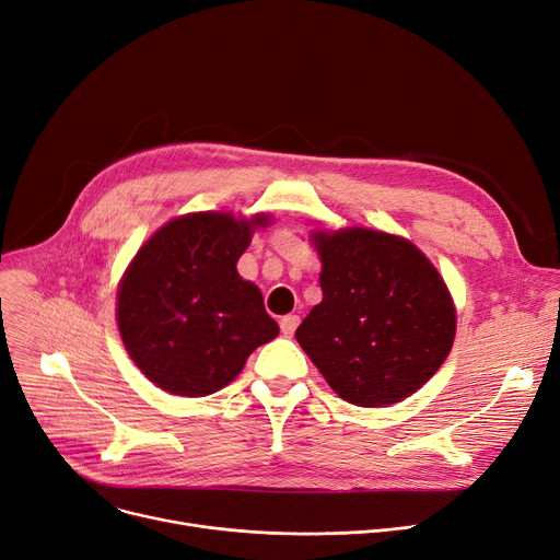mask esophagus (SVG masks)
<instances>
[{"mask_svg":"<svg viewBox=\"0 0 560 560\" xmlns=\"http://www.w3.org/2000/svg\"><path fill=\"white\" fill-rule=\"evenodd\" d=\"M279 327H281L283 336H292V334H295V329L300 327V315H295V313L283 315L281 322H279Z\"/></svg>","mask_w":560,"mask_h":560,"instance_id":"obj_1","label":"esophagus"}]
</instances>
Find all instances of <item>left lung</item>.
I'll list each match as a JSON object with an SVG mask.
<instances>
[{
  "label": "left lung",
  "mask_w": 560,
  "mask_h": 560,
  "mask_svg": "<svg viewBox=\"0 0 560 560\" xmlns=\"http://www.w3.org/2000/svg\"><path fill=\"white\" fill-rule=\"evenodd\" d=\"M322 302L295 338L349 404L376 408L420 390L450 357L456 308L431 260L399 235L313 231Z\"/></svg>",
  "instance_id": "obj_1"
}]
</instances>
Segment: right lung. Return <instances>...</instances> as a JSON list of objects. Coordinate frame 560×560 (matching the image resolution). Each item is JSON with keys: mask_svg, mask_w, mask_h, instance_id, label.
<instances>
[{"mask_svg": "<svg viewBox=\"0 0 560 560\" xmlns=\"http://www.w3.org/2000/svg\"><path fill=\"white\" fill-rule=\"evenodd\" d=\"M270 218L190 213L147 241L117 288V329L140 372L182 397L222 390L279 336L260 290L235 262Z\"/></svg>", "mask_w": 560, "mask_h": 560, "instance_id": "add662e5", "label": "right lung"}]
</instances>
